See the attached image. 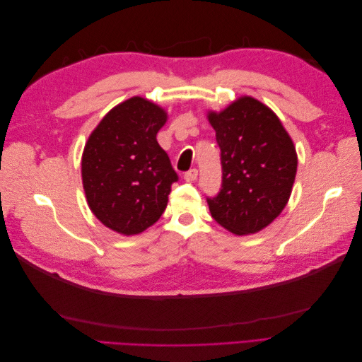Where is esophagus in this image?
Here are the masks:
<instances>
[{"instance_id": "1", "label": "esophagus", "mask_w": 362, "mask_h": 362, "mask_svg": "<svg viewBox=\"0 0 362 362\" xmlns=\"http://www.w3.org/2000/svg\"><path fill=\"white\" fill-rule=\"evenodd\" d=\"M196 178H198V170L196 169H190L189 172L184 173V180L187 182H193Z\"/></svg>"}]
</instances>
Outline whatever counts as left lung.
Masks as SVG:
<instances>
[{"label":"left lung","mask_w":362,"mask_h":362,"mask_svg":"<svg viewBox=\"0 0 362 362\" xmlns=\"http://www.w3.org/2000/svg\"><path fill=\"white\" fill-rule=\"evenodd\" d=\"M221 148L222 189L206 198L214 221L237 235L255 234L286 208L298 154L279 117L252 96L208 112Z\"/></svg>","instance_id":"8db88e82"}]
</instances>
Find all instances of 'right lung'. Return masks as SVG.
I'll use <instances>...</instances> for the list:
<instances>
[{
	"label": "right lung",
	"mask_w": 362,
	"mask_h": 362,
	"mask_svg": "<svg viewBox=\"0 0 362 362\" xmlns=\"http://www.w3.org/2000/svg\"><path fill=\"white\" fill-rule=\"evenodd\" d=\"M168 113L133 96L108 112L87 139L81 178L87 204L98 221L124 235L144 233L168 206L178 181L157 141Z\"/></svg>",
	"instance_id": "obj_1"
}]
</instances>
